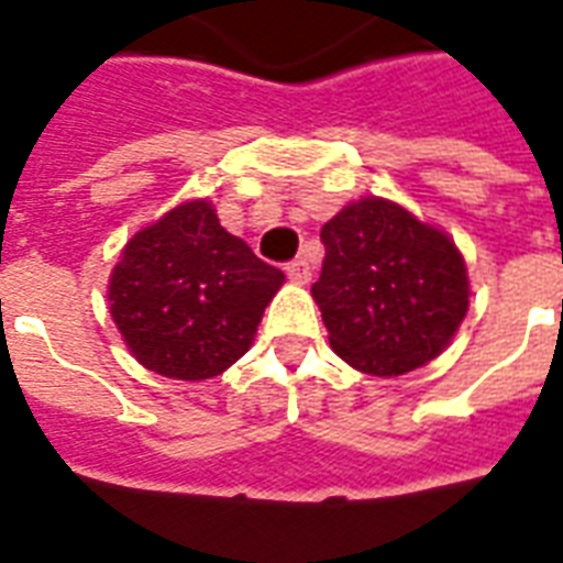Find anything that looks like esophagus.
Listing matches in <instances>:
<instances>
[{
  "label": "esophagus",
  "instance_id": "34e87169",
  "mask_svg": "<svg viewBox=\"0 0 563 563\" xmlns=\"http://www.w3.org/2000/svg\"><path fill=\"white\" fill-rule=\"evenodd\" d=\"M285 273L290 282H297V285H306V282H311V264H308L306 257H297V261H290V264L285 266Z\"/></svg>",
  "mask_w": 563,
  "mask_h": 563
}]
</instances>
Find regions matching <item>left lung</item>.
I'll list each match as a JSON object with an SVG mask.
<instances>
[{
  "instance_id": "obj_1",
  "label": "left lung",
  "mask_w": 563,
  "mask_h": 563,
  "mask_svg": "<svg viewBox=\"0 0 563 563\" xmlns=\"http://www.w3.org/2000/svg\"><path fill=\"white\" fill-rule=\"evenodd\" d=\"M311 285L329 344L356 371L397 377L437 358L468 308L457 246L409 210L365 198L329 219Z\"/></svg>"
}]
</instances>
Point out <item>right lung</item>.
I'll return each mask as SVG.
<instances>
[{"mask_svg":"<svg viewBox=\"0 0 563 563\" xmlns=\"http://www.w3.org/2000/svg\"><path fill=\"white\" fill-rule=\"evenodd\" d=\"M282 282L278 266L219 225L213 207L189 201L126 243L109 308L147 371L207 379L246 353Z\"/></svg>","mask_w":563,"mask_h":563,"instance_id":"right-lung-1","label":"right lung"}]
</instances>
